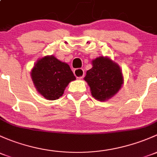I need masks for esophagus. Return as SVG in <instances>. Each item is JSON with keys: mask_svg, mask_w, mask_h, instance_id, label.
Listing matches in <instances>:
<instances>
[{"mask_svg": "<svg viewBox=\"0 0 157 157\" xmlns=\"http://www.w3.org/2000/svg\"><path fill=\"white\" fill-rule=\"evenodd\" d=\"M75 77L78 79H82L84 76V71L82 68H77L74 71Z\"/></svg>", "mask_w": 157, "mask_h": 157, "instance_id": "esophagus-1", "label": "esophagus"}]
</instances>
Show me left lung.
Listing matches in <instances>:
<instances>
[{
  "label": "left lung",
  "mask_w": 157,
  "mask_h": 157,
  "mask_svg": "<svg viewBox=\"0 0 157 157\" xmlns=\"http://www.w3.org/2000/svg\"><path fill=\"white\" fill-rule=\"evenodd\" d=\"M84 80L90 87L92 97L101 101L110 99L121 89L123 76L117 63L109 57L99 56L92 61Z\"/></svg>",
  "instance_id": "obj_1"
}]
</instances>
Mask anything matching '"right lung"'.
Here are the masks:
<instances>
[{
  "instance_id": "right-lung-1",
  "label": "right lung",
  "mask_w": 157,
  "mask_h": 157,
  "mask_svg": "<svg viewBox=\"0 0 157 157\" xmlns=\"http://www.w3.org/2000/svg\"><path fill=\"white\" fill-rule=\"evenodd\" d=\"M37 92L47 100L59 99L69 83L76 80L70 66L54 56L40 58L31 71Z\"/></svg>"
}]
</instances>
